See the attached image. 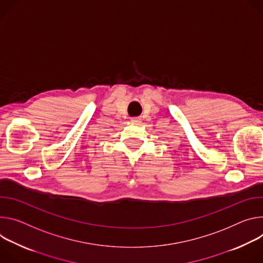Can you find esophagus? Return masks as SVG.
<instances>
[{"mask_svg": "<svg viewBox=\"0 0 263 263\" xmlns=\"http://www.w3.org/2000/svg\"><path fill=\"white\" fill-rule=\"evenodd\" d=\"M130 121H132L133 123H138V122L141 121V118H140V117H133V118L130 119Z\"/></svg>", "mask_w": 263, "mask_h": 263, "instance_id": "34e87169", "label": "esophagus"}]
</instances>
